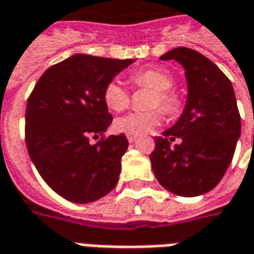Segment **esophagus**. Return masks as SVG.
I'll return each instance as SVG.
<instances>
[{"mask_svg": "<svg viewBox=\"0 0 254 254\" xmlns=\"http://www.w3.org/2000/svg\"><path fill=\"white\" fill-rule=\"evenodd\" d=\"M127 141H129V142H136L137 141V137L136 136H130V134H127Z\"/></svg>", "mask_w": 254, "mask_h": 254, "instance_id": "esophagus-1", "label": "esophagus"}]
</instances>
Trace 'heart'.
Wrapping results in <instances>:
<instances>
[{
  "mask_svg": "<svg viewBox=\"0 0 254 254\" xmlns=\"http://www.w3.org/2000/svg\"><path fill=\"white\" fill-rule=\"evenodd\" d=\"M130 80L134 87H146L153 90L149 106L159 108L161 112L175 117L182 110V99L179 94L172 90L175 84L174 76L163 68H144L132 74ZM103 102L113 112H122L130 105V93L120 82L110 80L103 89ZM157 109H151L145 112L127 113L114 121V129L120 133L130 136H141L157 127L161 122V113Z\"/></svg>",
  "mask_w": 254,
  "mask_h": 254,
  "instance_id": "b5f03b06",
  "label": "heart"
}]
</instances>
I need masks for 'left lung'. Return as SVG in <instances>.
Instances as JSON below:
<instances>
[{
    "label": "left lung",
    "instance_id": "obj_1",
    "mask_svg": "<svg viewBox=\"0 0 254 254\" xmlns=\"http://www.w3.org/2000/svg\"><path fill=\"white\" fill-rule=\"evenodd\" d=\"M186 69L187 103L174 127L156 137L149 159L156 179L180 196L206 194L221 182L241 134L232 82L198 51L178 47L160 56ZM182 142L171 148L169 141Z\"/></svg>",
    "mask_w": 254,
    "mask_h": 254
}]
</instances>
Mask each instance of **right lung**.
<instances>
[{"label":"right lung","instance_id":"add662e5","mask_svg":"<svg viewBox=\"0 0 254 254\" xmlns=\"http://www.w3.org/2000/svg\"><path fill=\"white\" fill-rule=\"evenodd\" d=\"M133 62L76 54L51 65L28 98V153L43 180L69 202L90 203L117 186L127 137L112 134L97 144L90 137L113 121L105 86Z\"/></svg>","mask_w":254,"mask_h":254}]
</instances>
